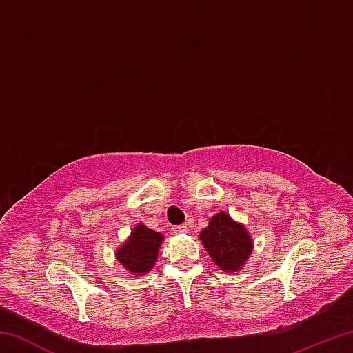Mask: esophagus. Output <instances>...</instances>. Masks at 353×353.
Masks as SVG:
<instances>
[{
	"label": "esophagus",
	"mask_w": 353,
	"mask_h": 353,
	"mask_svg": "<svg viewBox=\"0 0 353 353\" xmlns=\"http://www.w3.org/2000/svg\"><path fill=\"white\" fill-rule=\"evenodd\" d=\"M172 232H174V234H187V232H188V227H187V224L174 225V227H172Z\"/></svg>",
	"instance_id": "obj_1"
}]
</instances>
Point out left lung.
<instances>
[{
	"label": "left lung",
	"instance_id": "obj_1",
	"mask_svg": "<svg viewBox=\"0 0 353 353\" xmlns=\"http://www.w3.org/2000/svg\"><path fill=\"white\" fill-rule=\"evenodd\" d=\"M201 240L213 261L221 270L229 272L241 268L252 250V240L246 229L232 221L224 212L214 214L210 219L208 225L201 232Z\"/></svg>",
	"mask_w": 353,
	"mask_h": 353
}]
</instances>
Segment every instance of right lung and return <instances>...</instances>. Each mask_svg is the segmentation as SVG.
Returning <instances> with one entry per match:
<instances>
[{
	"label": "right lung",
	"mask_w": 353,
	"mask_h": 353,
	"mask_svg": "<svg viewBox=\"0 0 353 353\" xmlns=\"http://www.w3.org/2000/svg\"><path fill=\"white\" fill-rule=\"evenodd\" d=\"M162 240L163 236L159 232L139 224L129 240L117 250V259L126 270L140 276L154 266Z\"/></svg>",
	"instance_id": "add662e5"
}]
</instances>
